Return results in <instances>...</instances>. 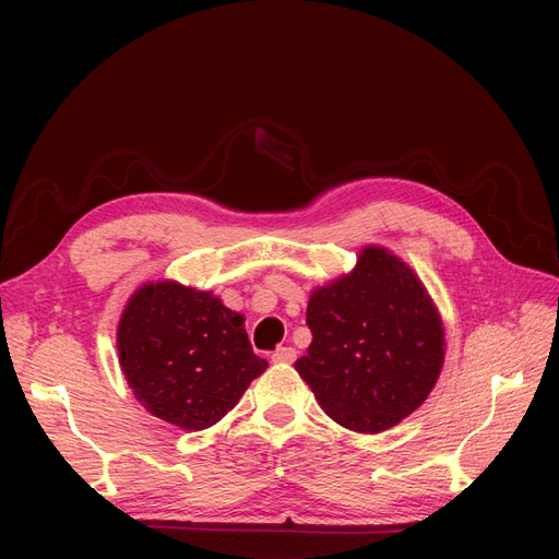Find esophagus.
Here are the masks:
<instances>
[{"mask_svg": "<svg viewBox=\"0 0 559 559\" xmlns=\"http://www.w3.org/2000/svg\"><path fill=\"white\" fill-rule=\"evenodd\" d=\"M273 361L275 364H294L296 361V349L294 347H277L275 352H273Z\"/></svg>", "mask_w": 559, "mask_h": 559, "instance_id": "obj_1", "label": "esophagus"}]
</instances>
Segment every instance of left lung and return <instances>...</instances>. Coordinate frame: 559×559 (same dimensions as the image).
I'll return each instance as SVG.
<instances>
[{"mask_svg":"<svg viewBox=\"0 0 559 559\" xmlns=\"http://www.w3.org/2000/svg\"><path fill=\"white\" fill-rule=\"evenodd\" d=\"M312 343L296 361L317 403L337 425L380 433L417 411L441 376V317L413 270L366 247L349 275L314 289Z\"/></svg>","mask_w":559,"mask_h":559,"instance_id":"left-lung-1","label":"left lung"}]
</instances>
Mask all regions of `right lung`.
Wrapping results in <instances>:
<instances>
[{
	"label": "right lung",
	"instance_id": "1",
	"mask_svg": "<svg viewBox=\"0 0 559 559\" xmlns=\"http://www.w3.org/2000/svg\"><path fill=\"white\" fill-rule=\"evenodd\" d=\"M242 321L210 292L177 282L140 286L116 337L134 396L175 427L202 431L216 425L267 368L253 354Z\"/></svg>",
	"mask_w": 559,
	"mask_h": 559
}]
</instances>
